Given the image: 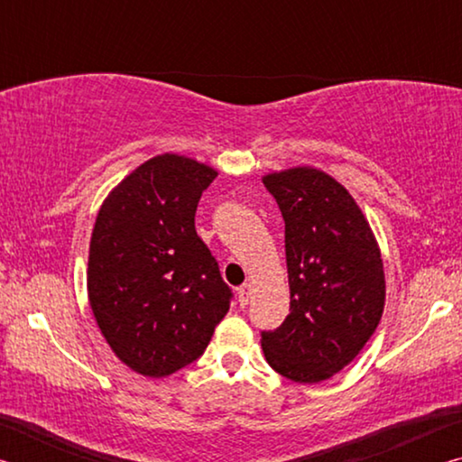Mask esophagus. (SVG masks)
Instances as JSON below:
<instances>
[{"label":"esophagus","mask_w":462,"mask_h":462,"mask_svg":"<svg viewBox=\"0 0 462 462\" xmlns=\"http://www.w3.org/2000/svg\"><path fill=\"white\" fill-rule=\"evenodd\" d=\"M250 293H253V285H250V283H245V285L238 287V303H240L242 308L248 306Z\"/></svg>","instance_id":"esophagus-1"}]
</instances>
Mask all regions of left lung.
I'll return each instance as SVG.
<instances>
[{
    "mask_svg": "<svg viewBox=\"0 0 462 462\" xmlns=\"http://www.w3.org/2000/svg\"><path fill=\"white\" fill-rule=\"evenodd\" d=\"M263 183L285 220L289 316L263 332L267 363L295 383L340 373L377 330L385 273L377 240L346 187L314 167L269 173Z\"/></svg>",
    "mask_w": 462,
    "mask_h": 462,
    "instance_id": "1",
    "label": "left lung"
}]
</instances>
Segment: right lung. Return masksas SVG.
<instances>
[{"mask_svg": "<svg viewBox=\"0 0 462 462\" xmlns=\"http://www.w3.org/2000/svg\"><path fill=\"white\" fill-rule=\"evenodd\" d=\"M217 171L165 152L109 191L91 232L88 295L109 348L144 377H167L203 355L230 310V287L195 232V209Z\"/></svg>", "mask_w": 462, "mask_h": 462, "instance_id": "1", "label": "right lung"}]
</instances>
